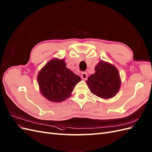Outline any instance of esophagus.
I'll return each mask as SVG.
<instances>
[{"label":"esophagus","mask_w":152,"mask_h":152,"mask_svg":"<svg viewBox=\"0 0 152 152\" xmlns=\"http://www.w3.org/2000/svg\"><path fill=\"white\" fill-rule=\"evenodd\" d=\"M81 78H82V79H83L84 80H86V79H87V78H88V74H87V73H86V72H83V73H82Z\"/></svg>","instance_id":"esophagus-1"}]
</instances>
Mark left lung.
Masks as SVG:
<instances>
[{
  "mask_svg": "<svg viewBox=\"0 0 152 152\" xmlns=\"http://www.w3.org/2000/svg\"><path fill=\"white\" fill-rule=\"evenodd\" d=\"M95 69V73L86 80L91 92L104 99L115 96L121 86L120 74L116 68L111 64L100 61Z\"/></svg>",
  "mask_w": 152,
  "mask_h": 152,
  "instance_id": "left-lung-1",
  "label": "left lung"
}]
</instances>
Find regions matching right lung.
Here are the masks:
<instances>
[{"instance_id":"add662e5","label":"right lung","mask_w":152,"mask_h":152,"mask_svg":"<svg viewBox=\"0 0 152 152\" xmlns=\"http://www.w3.org/2000/svg\"><path fill=\"white\" fill-rule=\"evenodd\" d=\"M66 65L64 59H53L38 73L37 80L40 92L49 101L65 100L70 96L75 85L81 80Z\"/></svg>"}]
</instances>
